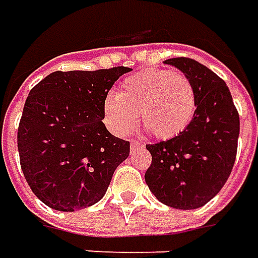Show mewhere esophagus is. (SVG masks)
Masks as SVG:
<instances>
[{
    "label": "esophagus",
    "instance_id": "esophagus-1",
    "mask_svg": "<svg viewBox=\"0 0 258 258\" xmlns=\"http://www.w3.org/2000/svg\"><path fill=\"white\" fill-rule=\"evenodd\" d=\"M142 146H143V143H141V142H138V141L131 142V148H132V149H138V148H142Z\"/></svg>",
    "mask_w": 258,
    "mask_h": 258
}]
</instances>
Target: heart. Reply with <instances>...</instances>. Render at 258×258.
<instances>
[{
	"mask_svg": "<svg viewBox=\"0 0 258 258\" xmlns=\"http://www.w3.org/2000/svg\"><path fill=\"white\" fill-rule=\"evenodd\" d=\"M198 93L189 77L169 69H148L126 78L116 95L103 101L105 122L117 136H127L142 125L157 139L180 135L196 113Z\"/></svg>",
	"mask_w": 258,
	"mask_h": 258,
	"instance_id": "heart-1",
	"label": "heart"
}]
</instances>
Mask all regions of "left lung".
Here are the masks:
<instances>
[{
    "mask_svg": "<svg viewBox=\"0 0 258 258\" xmlns=\"http://www.w3.org/2000/svg\"><path fill=\"white\" fill-rule=\"evenodd\" d=\"M165 63L189 77L198 108L180 135L146 145L152 163L145 180L163 205L190 210L210 202L229 179L237 155L240 119L229 86L213 71L184 56Z\"/></svg>",
    "mask_w": 258,
    "mask_h": 258,
    "instance_id": "8db88e82",
    "label": "left lung"
}]
</instances>
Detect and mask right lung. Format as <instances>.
<instances>
[{
  "label": "right lung",
  "mask_w": 258,
  "mask_h": 258,
  "mask_svg": "<svg viewBox=\"0 0 258 258\" xmlns=\"http://www.w3.org/2000/svg\"><path fill=\"white\" fill-rule=\"evenodd\" d=\"M129 71H56L31 89L17 135L20 163L32 193L51 209L98 203L129 156L131 143L102 122L109 89Z\"/></svg>",
  "instance_id": "1"
}]
</instances>
